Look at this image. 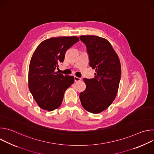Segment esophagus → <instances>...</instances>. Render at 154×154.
<instances>
[{
    "label": "esophagus",
    "instance_id": "34e87169",
    "mask_svg": "<svg viewBox=\"0 0 154 154\" xmlns=\"http://www.w3.org/2000/svg\"><path fill=\"white\" fill-rule=\"evenodd\" d=\"M82 80L81 78L80 77H77L76 76H74V81L75 82H79V81H80Z\"/></svg>",
    "mask_w": 154,
    "mask_h": 154
}]
</instances>
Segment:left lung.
<instances>
[{
  "label": "left lung",
  "instance_id": "1",
  "mask_svg": "<svg viewBox=\"0 0 154 154\" xmlns=\"http://www.w3.org/2000/svg\"><path fill=\"white\" fill-rule=\"evenodd\" d=\"M80 39L86 47L89 64L96 69L93 79H83L86 89L80 93L83 107L92 113H99L115 99L121 80V64L118 55L106 39L91 35Z\"/></svg>",
  "mask_w": 154,
  "mask_h": 154
}]
</instances>
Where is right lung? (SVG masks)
I'll list each match as a JSON object with an SVG mask.
<instances>
[{
    "label": "right lung",
    "mask_w": 154,
    "mask_h": 154,
    "mask_svg": "<svg viewBox=\"0 0 154 154\" xmlns=\"http://www.w3.org/2000/svg\"><path fill=\"white\" fill-rule=\"evenodd\" d=\"M79 39L77 36L51 38L43 41L36 49L30 60L29 88L41 108L52 111L63 101L65 91L74 83L73 76L56 72L63 62L65 54Z\"/></svg>",
    "instance_id": "1"
}]
</instances>
